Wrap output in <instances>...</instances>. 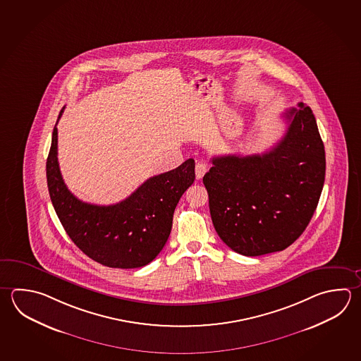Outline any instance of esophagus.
<instances>
[{"instance_id": "1", "label": "esophagus", "mask_w": 361, "mask_h": 361, "mask_svg": "<svg viewBox=\"0 0 361 361\" xmlns=\"http://www.w3.org/2000/svg\"><path fill=\"white\" fill-rule=\"evenodd\" d=\"M208 169H209L208 164H204V162H197V166H195V176H197V180L204 176Z\"/></svg>"}]
</instances>
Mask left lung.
Wrapping results in <instances>:
<instances>
[{"label": "left lung", "instance_id": "left-lung-1", "mask_svg": "<svg viewBox=\"0 0 361 361\" xmlns=\"http://www.w3.org/2000/svg\"><path fill=\"white\" fill-rule=\"evenodd\" d=\"M287 109L286 134L263 154L214 157L203 177L212 222L233 252H281L305 231L319 202L326 152L313 111Z\"/></svg>", "mask_w": 361, "mask_h": 361}]
</instances>
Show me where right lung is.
Masks as SVG:
<instances>
[{"instance_id":"obj_1","label":"right lung","mask_w":361,"mask_h":361,"mask_svg":"<svg viewBox=\"0 0 361 361\" xmlns=\"http://www.w3.org/2000/svg\"><path fill=\"white\" fill-rule=\"evenodd\" d=\"M46 171L51 202L74 244L102 266L121 269L147 266L164 249L177 203L195 180V162L190 158L175 170L150 177L117 204L84 203L62 180L56 126Z\"/></svg>"}]
</instances>
